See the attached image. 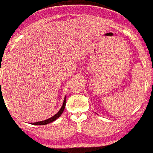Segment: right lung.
I'll list each match as a JSON object with an SVG mask.
<instances>
[{
  "label": "right lung",
  "mask_w": 153,
  "mask_h": 153,
  "mask_svg": "<svg viewBox=\"0 0 153 153\" xmlns=\"http://www.w3.org/2000/svg\"><path fill=\"white\" fill-rule=\"evenodd\" d=\"M65 106H66V97H65V98H64L63 104H62V106L61 107L60 110L59 111L58 113H56V114H55L54 116H53V117H49V119L44 120V121H38V122H34V123H32V125H47V124H49V123H51V122H53V121H54L55 120H56L57 118H58V117H59V116H60L61 114H62V112H63L64 109H65Z\"/></svg>",
  "instance_id": "add662e5"
}]
</instances>
